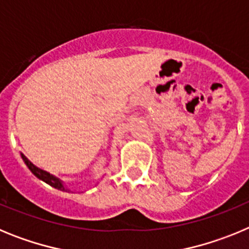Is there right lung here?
<instances>
[{"label":"right lung","mask_w":249,"mask_h":249,"mask_svg":"<svg viewBox=\"0 0 249 249\" xmlns=\"http://www.w3.org/2000/svg\"><path fill=\"white\" fill-rule=\"evenodd\" d=\"M22 160H25V163L27 164L28 168L31 169V172L34 173V175L36 176L37 178H39V179H42L43 182H46V183H48V184H50V186L54 187V188H57V190H59V191H66V190H65V187H63V184L61 183V182H59L56 177H53V176L50 175V173L45 172V171H42V169L37 168V167L34 166V164L31 163L30 160H28L27 158H26L23 155H22Z\"/></svg>","instance_id":"add662e5"}]
</instances>
